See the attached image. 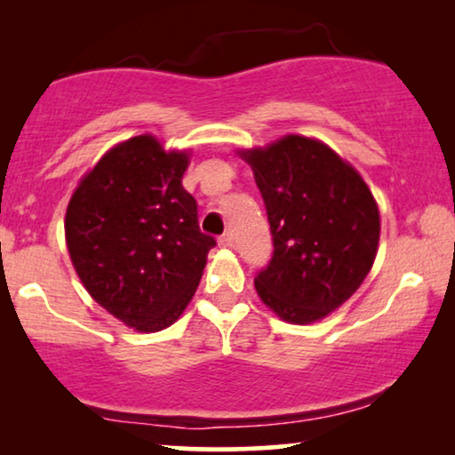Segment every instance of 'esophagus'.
<instances>
[{
  "label": "esophagus",
  "instance_id": "obj_1",
  "mask_svg": "<svg viewBox=\"0 0 455 455\" xmlns=\"http://www.w3.org/2000/svg\"><path fill=\"white\" fill-rule=\"evenodd\" d=\"M220 246H223V248H229V246H234V235L229 234V232L221 234V235H220Z\"/></svg>",
  "mask_w": 455,
  "mask_h": 455
}]
</instances>
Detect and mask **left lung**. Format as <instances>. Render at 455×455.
Wrapping results in <instances>:
<instances>
[{
	"instance_id": "obj_1",
	"label": "left lung",
	"mask_w": 455,
	"mask_h": 455,
	"mask_svg": "<svg viewBox=\"0 0 455 455\" xmlns=\"http://www.w3.org/2000/svg\"><path fill=\"white\" fill-rule=\"evenodd\" d=\"M242 157L254 172L273 235V257L254 288L283 321H319L360 288L375 263V198L350 164L307 136H283Z\"/></svg>"
}]
</instances>
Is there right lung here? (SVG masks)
Here are the masks:
<instances>
[{
  "instance_id": "add662e5",
  "label": "right lung",
  "mask_w": 455,
  "mask_h": 455,
  "mask_svg": "<svg viewBox=\"0 0 455 455\" xmlns=\"http://www.w3.org/2000/svg\"><path fill=\"white\" fill-rule=\"evenodd\" d=\"M186 167V153L134 136L103 155L68 204L66 242L80 282L139 331H161L182 315L217 244L198 228Z\"/></svg>"
}]
</instances>
